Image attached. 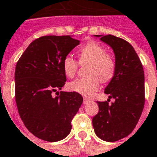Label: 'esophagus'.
Wrapping results in <instances>:
<instances>
[{
    "label": "esophagus",
    "instance_id": "34e87169",
    "mask_svg": "<svg viewBox=\"0 0 157 157\" xmlns=\"http://www.w3.org/2000/svg\"><path fill=\"white\" fill-rule=\"evenodd\" d=\"M90 101H91V99H88V98H83V104H88Z\"/></svg>",
    "mask_w": 157,
    "mask_h": 157
}]
</instances>
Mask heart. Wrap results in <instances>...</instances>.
I'll list each match as a JSON object with an SVG mask.
<instances>
[{
  "label": "heart",
  "mask_w": 157,
  "mask_h": 157,
  "mask_svg": "<svg viewBox=\"0 0 157 157\" xmlns=\"http://www.w3.org/2000/svg\"><path fill=\"white\" fill-rule=\"evenodd\" d=\"M78 55L80 64H89L87 74L90 77L74 80L67 85V88L83 96H91L99 88V80L106 83L114 77L116 67L115 58L106 52L104 46L96 42H88L80 48ZM78 65V62L71 56L65 57L63 61L65 75L73 78L77 73Z\"/></svg>",
  "instance_id": "b5f03b06"
}]
</instances>
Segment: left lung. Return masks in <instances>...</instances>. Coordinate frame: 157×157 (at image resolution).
I'll return each instance as SVG.
<instances>
[{
    "instance_id": "obj_1",
    "label": "left lung",
    "mask_w": 157,
    "mask_h": 157,
    "mask_svg": "<svg viewBox=\"0 0 157 157\" xmlns=\"http://www.w3.org/2000/svg\"><path fill=\"white\" fill-rule=\"evenodd\" d=\"M111 47L115 57V73L105 88L108 101L99 102V112L93 118L97 136L109 142L129 136L139 121L145 105V78L141 62L125 40L113 35H94ZM113 98L115 102L108 105Z\"/></svg>"
}]
</instances>
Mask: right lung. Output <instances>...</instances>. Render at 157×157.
<instances>
[{
  "instance_id": "obj_1",
  "label": "right lung",
  "mask_w": 157,
  "mask_h": 157,
  "mask_svg": "<svg viewBox=\"0 0 157 157\" xmlns=\"http://www.w3.org/2000/svg\"><path fill=\"white\" fill-rule=\"evenodd\" d=\"M79 44L70 36H43L34 40L19 58L15 70V98L27 129L41 140L64 139L83 103L76 92L61 90L66 82L65 57ZM56 92L58 96L53 97Z\"/></svg>"
}]
</instances>
